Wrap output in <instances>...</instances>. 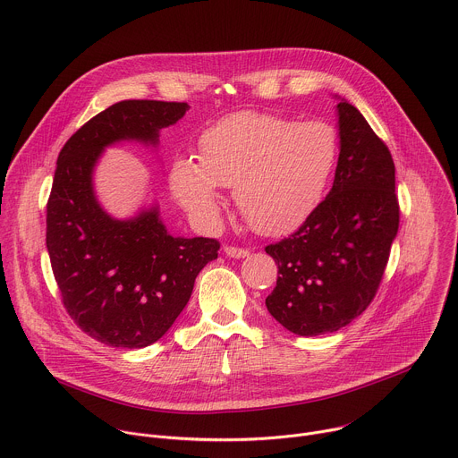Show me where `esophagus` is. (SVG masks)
Wrapping results in <instances>:
<instances>
[{"instance_id":"obj_1","label":"esophagus","mask_w":458,"mask_h":458,"mask_svg":"<svg viewBox=\"0 0 458 458\" xmlns=\"http://www.w3.org/2000/svg\"><path fill=\"white\" fill-rule=\"evenodd\" d=\"M225 253L233 259H244L250 255V251L246 248H239V246H225Z\"/></svg>"}]
</instances>
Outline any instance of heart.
Segmentation results:
<instances>
[{
    "label": "heart",
    "mask_w": 458,
    "mask_h": 458,
    "mask_svg": "<svg viewBox=\"0 0 458 458\" xmlns=\"http://www.w3.org/2000/svg\"><path fill=\"white\" fill-rule=\"evenodd\" d=\"M338 155V134L324 122L239 111L201 132L198 164L174 162L171 187L201 223L216 221L217 187L233 189L246 223L264 235H280L306 223L322 205Z\"/></svg>",
    "instance_id": "b5f03b06"
}]
</instances>
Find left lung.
<instances>
[{
    "label": "left lung",
    "mask_w": 458,
    "mask_h": 458,
    "mask_svg": "<svg viewBox=\"0 0 458 458\" xmlns=\"http://www.w3.org/2000/svg\"><path fill=\"white\" fill-rule=\"evenodd\" d=\"M338 125L340 157L331 192L294 233L266 246L278 266L266 308L298 336L335 333L370 306L399 228L388 147L344 98Z\"/></svg>",
    "instance_id": "obj_1"
}]
</instances>
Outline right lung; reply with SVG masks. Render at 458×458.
<instances>
[{"mask_svg": "<svg viewBox=\"0 0 458 458\" xmlns=\"http://www.w3.org/2000/svg\"><path fill=\"white\" fill-rule=\"evenodd\" d=\"M187 102L122 100L88 120L64 143L47 203V248L70 318L93 340L123 349L158 342L192 294L198 273L217 259L219 241L173 237L158 208L118 221L95 194L102 148L120 140L158 143Z\"/></svg>", "mask_w": 458, "mask_h": 458, "instance_id": "1", "label": "right lung"}]
</instances>
